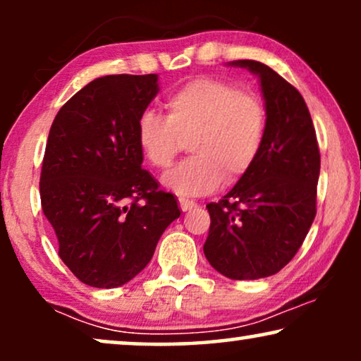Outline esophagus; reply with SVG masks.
<instances>
[{
    "label": "esophagus",
    "instance_id": "esophagus-1",
    "mask_svg": "<svg viewBox=\"0 0 361 361\" xmlns=\"http://www.w3.org/2000/svg\"><path fill=\"white\" fill-rule=\"evenodd\" d=\"M179 207H180L182 212H190L192 209H194V207H197V204H195V202L187 200V199H179Z\"/></svg>",
    "mask_w": 361,
    "mask_h": 361
}]
</instances>
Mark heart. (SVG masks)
<instances>
[{
	"mask_svg": "<svg viewBox=\"0 0 361 361\" xmlns=\"http://www.w3.org/2000/svg\"><path fill=\"white\" fill-rule=\"evenodd\" d=\"M166 116L146 110L135 137L154 169H169L184 141L194 157L182 162L164 184L180 195H207L245 177L258 161L266 136V108L255 93L233 83L199 77L166 98Z\"/></svg>",
	"mask_w": 361,
	"mask_h": 361,
	"instance_id": "b5f03b06",
	"label": "heart"
}]
</instances>
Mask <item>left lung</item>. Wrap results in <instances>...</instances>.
<instances>
[{"instance_id": "left-lung-1", "label": "left lung", "mask_w": 361, "mask_h": 361, "mask_svg": "<svg viewBox=\"0 0 361 361\" xmlns=\"http://www.w3.org/2000/svg\"><path fill=\"white\" fill-rule=\"evenodd\" d=\"M259 78L266 136L258 161L219 202L207 205L205 258L230 279H259L284 268L315 219L320 152L304 98L256 61H233Z\"/></svg>"}]
</instances>
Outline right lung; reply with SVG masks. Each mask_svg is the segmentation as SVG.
<instances>
[{
	"label": "right lung",
	"instance_id": "right-lung-1",
	"mask_svg": "<svg viewBox=\"0 0 361 361\" xmlns=\"http://www.w3.org/2000/svg\"><path fill=\"white\" fill-rule=\"evenodd\" d=\"M159 92L157 75H106L54 118L41 171V204L59 256L82 283L110 289L140 274L180 210L142 169L135 128Z\"/></svg>",
	"mask_w": 361,
	"mask_h": 361
}]
</instances>
